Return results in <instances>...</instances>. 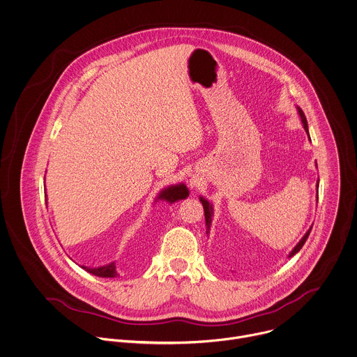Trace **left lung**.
<instances>
[{"label":"left lung","instance_id":"8db88e82","mask_svg":"<svg viewBox=\"0 0 357 357\" xmlns=\"http://www.w3.org/2000/svg\"><path fill=\"white\" fill-rule=\"evenodd\" d=\"M296 109H298V114H299V116H301V120H302V123H303V128L306 130V132H307V135H309V128H307V120H306V116H305V114H303V111L299 108V107H296ZM310 138V137H309ZM316 166H317V163H316ZM319 184V183H317ZM199 201L202 202V206H204V211H205V222H206V234H209L211 233V225H212V218H213V206H212V204L208 201V199H205V198H199ZM310 231H312V227L306 231V234L302 237V239L296 243V246L291 250V253L288 255V257H291V256H294L295 253H298L301 249H302V246H303V243L306 242V239L309 237V234H310Z\"/></svg>","mask_w":357,"mask_h":357}]
</instances>
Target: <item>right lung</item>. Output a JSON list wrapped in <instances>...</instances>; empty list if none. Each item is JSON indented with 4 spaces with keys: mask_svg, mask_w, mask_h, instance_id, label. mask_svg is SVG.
<instances>
[{
    "mask_svg": "<svg viewBox=\"0 0 357 357\" xmlns=\"http://www.w3.org/2000/svg\"><path fill=\"white\" fill-rule=\"evenodd\" d=\"M190 195V191L187 188V185L184 183H180V184H174V185H169L166 188H163L156 199V201H166L169 204H174L180 199H185L187 197ZM86 271L94 274V275H98V277H118V271H116V264L115 261L109 263V264H105V266H100V267H87V266H82Z\"/></svg>",
    "mask_w": 357,
    "mask_h": 357,
    "instance_id": "1",
    "label": "right lung"
}]
</instances>
